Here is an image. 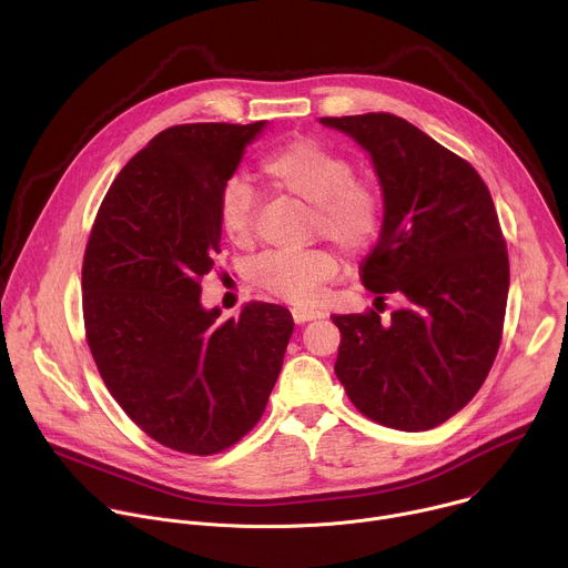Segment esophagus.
Segmentation results:
<instances>
[{
    "mask_svg": "<svg viewBox=\"0 0 568 568\" xmlns=\"http://www.w3.org/2000/svg\"><path fill=\"white\" fill-rule=\"evenodd\" d=\"M292 316H294L296 323H307V321H314V318H323V316H326V312L318 310V307L296 305V307H292Z\"/></svg>",
    "mask_w": 568,
    "mask_h": 568,
    "instance_id": "esophagus-1",
    "label": "esophagus"
}]
</instances>
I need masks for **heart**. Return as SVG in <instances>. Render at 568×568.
<instances>
[{
    "mask_svg": "<svg viewBox=\"0 0 568 568\" xmlns=\"http://www.w3.org/2000/svg\"><path fill=\"white\" fill-rule=\"evenodd\" d=\"M265 175L287 195L310 209V224L346 252H359L375 237L382 215L377 191L355 178L351 159L335 148L294 139L263 161ZM220 226L237 245L254 233V193L242 178L224 182L220 193ZM337 272V258L326 250H272L252 267V278L265 292L292 301H312L321 283Z\"/></svg>",
    "mask_w": 568,
    "mask_h": 568,
    "instance_id": "1",
    "label": "heart"
}]
</instances>
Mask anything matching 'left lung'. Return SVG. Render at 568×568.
<instances>
[{
	"label": "left lung",
	"instance_id": "8db88e82",
	"mask_svg": "<svg viewBox=\"0 0 568 568\" xmlns=\"http://www.w3.org/2000/svg\"><path fill=\"white\" fill-rule=\"evenodd\" d=\"M373 161L384 217L362 283L402 310L333 314L335 373L371 420L425 432L476 395L497 357L510 285L506 240L488 186L465 159L395 114L318 119Z\"/></svg>",
	"mask_w": 568,
	"mask_h": 568
}]
</instances>
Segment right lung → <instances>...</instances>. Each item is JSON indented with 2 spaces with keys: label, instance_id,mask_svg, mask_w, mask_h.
<instances>
[{
  "label": "right lung",
  "instance_id": "right-lung-1",
  "mask_svg": "<svg viewBox=\"0 0 568 568\" xmlns=\"http://www.w3.org/2000/svg\"><path fill=\"white\" fill-rule=\"evenodd\" d=\"M267 121L159 132L112 182L83 261V316L121 409L175 452L211 456L261 420L294 331L254 301L237 318L200 301L220 254V193Z\"/></svg>",
  "mask_w": 568,
  "mask_h": 568
}]
</instances>
